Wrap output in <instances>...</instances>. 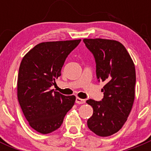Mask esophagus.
<instances>
[{
    "label": "esophagus",
    "mask_w": 151,
    "mask_h": 151,
    "mask_svg": "<svg viewBox=\"0 0 151 151\" xmlns=\"http://www.w3.org/2000/svg\"><path fill=\"white\" fill-rule=\"evenodd\" d=\"M76 103H77V104H85V99H83L78 98V97H77V98L76 99Z\"/></svg>",
    "instance_id": "obj_1"
}]
</instances>
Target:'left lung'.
I'll return each mask as SVG.
<instances>
[{
	"instance_id": "obj_1",
	"label": "left lung",
	"mask_w": 151,
	"mask_h": 151,
	"mask_svg": "<svg viewBox=\"0 0 151 151\" xmlns=\"http://www.w3.org/2000/svg\"><path fill=\"white\" fill-rule=\"evenodd\" d=\"M96 63V77L104 82V98L87 100L93 109L88 120L91 131L100 137L118 132L130 114L135 96L136 72L134 62L121 42L104 39H84Z\"/></svg>"
}]
</instances>
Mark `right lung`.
<instances>
[{"mask_svg":"<svg viewBox=\"0 0 151 151\" xmlns=\"http://www.w3.org/2000/svg\"><path fill=\"white\" fill-rule=\"evenodd\" d=\"M81 39L42 42L23 57L19 68L17 98L30 127L41 134L59 129L75 102L74 96H64L50 88L61 75L69 53Z\"/></svg>","mask_w":151,"mask_h":151,"instance_id":"add662e5","label":"right lung"}]
</instances>
